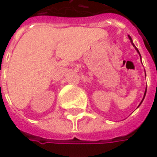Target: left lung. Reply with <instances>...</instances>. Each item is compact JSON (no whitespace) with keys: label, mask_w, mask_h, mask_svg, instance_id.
<instances>
[{"label":"left lung","mask_w":157,"mask_h":157,"mask_svg":"<svg viewBox=\"0 0 157 157\" xmlns=\"http://www.w3.org/2000/svg\"><path fill=\"white\" fill-rule=\"evenodd\" d=\"M128 36H129V39H130V42H131V44H132V45H133V47H135V48H136V52H138V53H139V55H140V58H141V54H140L139 51H138V49H137V48H136V46H135V45H134V43H133V41H132V39H131V37H130V35H128ZM146 91H147V88H146V89H145L144 95V98H143V100L141 101V103H140V105H141V104H142V102H143V101H144V98H145V95H146ZM140 105H138V106H140Z\"/></svg>","instance_id":"obj_1"}]
</instances>
